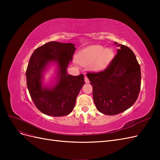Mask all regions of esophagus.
<instances>
[{"label":"esophagus","instance_id":"obj_1","mask_svg":"<svg viewBox=\"0 0 160 160\" xmlns=\"http://www.w3.org/2000/svg\"><path fill=\"white\" fill-rule=\"evenodd\" d=\"M85 83H89V82L88 77L87 76H85Z\"/></svg>","mask_w":160,"mask_h":160}]
</instances>
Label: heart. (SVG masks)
I'll use <instances>...</instances> for the list:
<instances>
[{"label":"heart","mask_w":160,"mask_h":160,"mask_svg":"<svg viewBox=\"0 0 160 160\" xmlns=\"http://www.w3.org/2000/svg\"><path fill=\"white\" fill-rule=\"evenodd\" d=\"M113 51L105 49L101 45H92L80 51L77 55L76 60L82 65L91 64L92 69H103L113 57Z\"/></svg>","instance_id":"1"}]
</instances>
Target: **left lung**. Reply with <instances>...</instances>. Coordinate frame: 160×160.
Masks as SVG:
<instances>
[{
	"label": "left lung",
	"instance_id": "left-lung-1",
	"mask_svg": "<svg viewBox=\"0 0 160 160\" xmlns=\"http://www.w3.org/2000/svg\"><path fill=\"white\" fill-rule=\"evenodd\" d=\"M118 46L117 54L104 70L87 73L97 109L108 115L132 107L141 88V69L133 52L125 45Z\"/></svg>",
	"mask_w": 160,
	"mask_h": 160
}]
</instances>
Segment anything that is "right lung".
<instances>
[{
  "label": "right lung",
  "instance_id": "right-lung-1",
  "mask_svg": "<svg viewBox=\"0 0 160 160\" xmlns=\"http://www.w3.org/2000/svg\"><path fill=\"white\" fill-rule=\"evenodd\" d=\"M75 51L72 43L51 41L35 50L26 71L27 85L31 98L42 113L53 117L69 114L73 109L77 97L85 84L84 75H68L67 68ZM51 61L58 64V81L51 88L42 85V72Z\"/></svg>",
  "mask_w": 160,
  "mask_h": 160
}]
</instances>
